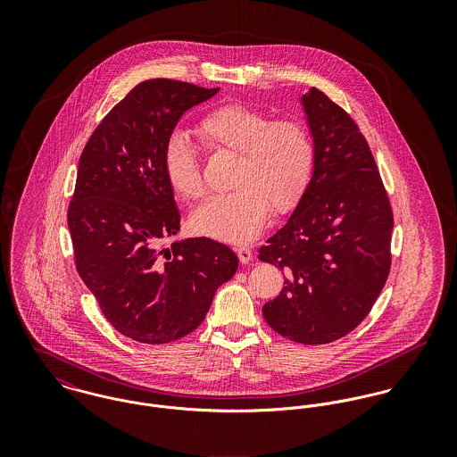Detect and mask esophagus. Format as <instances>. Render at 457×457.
Masks as SVG:
<instances>
[{"label": "esophagus", "instance_id": "esophagus-1", "mask_svg": "<svg viewBox=\"0 0 457 457\" xmlns=\"http://www.w3.org/2000/svg\"><path fill=\"white\" fill-rule=\"evenodd\" d=\"M236 253H237L241 263H250L252 259H253V252H252L250 246H237V248H236Z\"/></svg>", "mask_w": 457, "mask_h": 457}]
</instances>
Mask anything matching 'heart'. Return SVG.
I'll list each match as a JSON object with an SVG mask.
<instances>
[{
	"label": "heart",
	"mask_w": 457,
	"mask_h": 457,
	"mask_svg": "<svg viewBox=\"0 0 457 457\" xmlns=\"http://www.w3.org/2000/svg\"><path fill=\"white\" fill-rule=\"evenodd\" d=\"M207 149L237 154L230 194L207 198L192 216L196 232L221 241H248L263 227L269 207L292 209L310 185L315 142L310 130L294 120H276L259 109L223 105L198 123ZM163 169L170 187L185 198L204 194V179L194 142L174 131L163 149Z\"/></svg>",
	"instance_id": "1"
}]
</instances>
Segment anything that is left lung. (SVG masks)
I'll list each match as a JSON object with an SVG mask.
<instances>
[{"instance_id":"left-lung-1","label":"left lung","mask_w":457,"mask_h":457,"mask_svg":"<svg viewBox=\"0 0 457 457\" xmlns=\"http://www.w3.org/2000/svg\"><path fill=\"white\" fill-rule=\"evenodd\" d=\"M315 142L308 188L259 259L287 272L262 313L278 334L326 345L359 326L391 269V202L353 120L317 87L301 98Z\"/></svg>"}]
</instances>
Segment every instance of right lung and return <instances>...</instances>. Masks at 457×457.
I'll use <instances>...</instances> for the list:
<instances>
[{"label": "right lung", "mask_w": 457, "mask_h": 457, "mask_svg": "<svg viewBox=\"0 0 457 457\" xmlns=\"http://www.w3.org/2000/svg\"><path fill=\"white\" fill-rule=\"evenodd\" d=\"M220 89L151 79L137 84L89 137L68 207L75 267L111 326L147 345L202 324L237 255L207 237L160 243L179 232L163 149L181 116Z\"/></svg>", "instance_id": "right-lung-1"}]
</instances>
